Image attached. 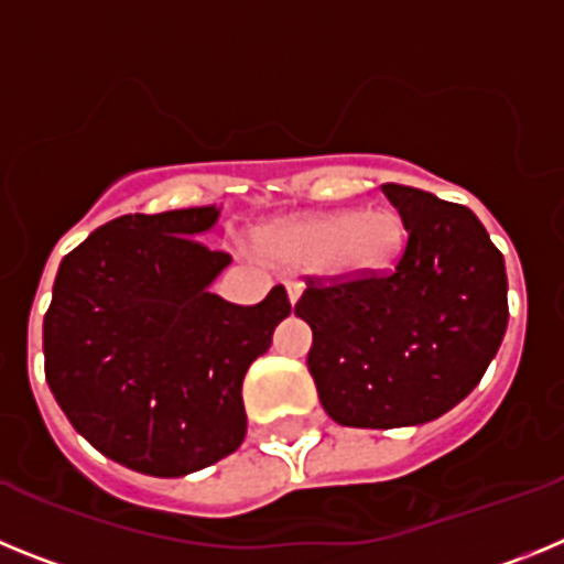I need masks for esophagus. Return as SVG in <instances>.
<instances>
[{
	"label": "esophagus",
	"instance_id": "1",
	"mask_svg": "<svg viewBox=\"0 0 564 564\" xmlns=\"http://www.w3.org/2000/svg\"><path fill=\"white\" fill-rule=\"evenodd\" d=\"M288 299H291V305H296L299 296H302V282H288Z\"/></svg>",
	"mask_w": 564,
	"mask_h": 564
}]
</instances>
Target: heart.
Wrapping results in <instances>:
<instances>
[{"label":"heart","mask_w":564,"mask_h":564,"mask_svg":"<svg viewBox=\"0 0 564 564\" xmlns=\"http://www.w3.org/2000/svg\"><path fill=\"white\" fill-rule=\"evenodd\" d=\"M253 246L271 262L358 279L390 265L403 246V220L392 208L299 214L253 231Z\"/></svg>","instance_id":"heart-1"}]
</instances>
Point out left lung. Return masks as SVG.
Listing matches in <instances>:
<instances>
[{
  "label": "left lung",
  "instance_id": "8db88e82",
  "mask_svg": "<svg viewBox=\"0 0 564 564\" xmlns=\"http://www.w3.org/2000/svg\"><path fill=\"white\" fill-rule=\"evenodd\" d=\"M410 231L395 271L316 285L293 313L307 370L341 426L398 430L449 412L480 383L508 325L506 262L475 212L383 183Z\"/></svg>",
  "mask_w": 564,
  "mask_h": 564
}]
</instances>
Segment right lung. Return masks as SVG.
I'll return each mask as SVG.
<instances>
[{
    "instance_id": "add662e5",
    "label": "right lung",
    "mask_w": 564,
    "mask_h": 564,
    "mask_svg": "<svg viewBox=\"0 0 564 564\" xmlns=\"http://www.w3.org/2000/svg\"><path fill=\"white\" fill-rule=\"evenodd\" d=\"M220 206L123 214L58 265L44 376L73 430L109 460L183 477L246 437L242 378L291 316L285 288L231 305L212 282L231 257L200 242Z\"/></svg>"
}]
</instances>
